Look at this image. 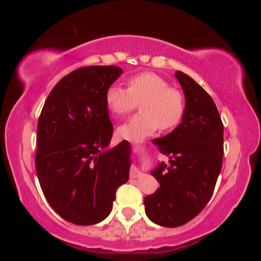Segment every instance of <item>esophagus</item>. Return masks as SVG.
Returning <instances> with one entry per match:
<instances>
[{
  "instance_id": "esophagus-1",
  "label": "esophagus",
  "mask_w": 261,
  "mask_h": 261,
  "mask_svg": "<svg viewBox=\"0 0 261 261\" xmlns=\"http://www.w3.org/2000/svg\"><path fill=\"white\" fill-rule=\"evenodd\" d=\"M134 148H139V145L138 144H135L134 145ZM140 175H141V173L140 171L137 169L136 167H134V168H131V170H130V177L131 178H138V177H140Z\"/></svg>"
}]
</instances>
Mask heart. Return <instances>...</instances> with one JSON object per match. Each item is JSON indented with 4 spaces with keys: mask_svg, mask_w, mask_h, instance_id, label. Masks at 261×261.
<instances>
[{
    "mask_svg": "<svg viewBox=\"0 0 261 261\" xmlns=\"http://www.w3.org/2000/svg\"><path fill=\"white\" fill-rule=\"evenodd\" d=\"M139 102L141 113L118 129L123 138L139 140L158 127L162 131L174 129L185 113L182 92L154 72L137 73L127 79V88L112 85L106 92V105L115 116H125Z\"/></svg>",
    "mask_w": 261,
    "mask_h": 261,
    "instance_id": "obj_1",
    "label": "heart"
}]
</instances>
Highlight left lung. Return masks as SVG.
Returning <instances> with one entry per match:
<instances>
[{"instance_id": "1", "label": "left lung", "mask_w": 261, "mask_h": 261, "mask_svg": "<svg viewBox=\"0 0 261 261\" xmlns=\"http://www.w3.org/2000/svg\"><path fill=\"white\" fill-rule=\"evenodd\" d=\"M185 95L183 121L154 139L169 163L152 171L160 188L144 199L145 212L163 227L183 226L205 208L222 167L223 124L211 95L182 71L176 72Z\"/></svg>"}]
</instances>
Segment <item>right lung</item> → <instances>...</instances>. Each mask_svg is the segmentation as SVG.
Here are the masks:
<instances>
[{"label":"right lung","mask_w":261,"mask_h":261,"mask_svg":"<svg viewBox=\"0 0 261 261\" xmlns=\"http://www.w3.org/2000/svg\"><path fill=\"white\" fill-rule=\"evenodd\" d=\"M121 73L114 65L73 70L53 88L39 116V183L51 208L79 226L107 218L129 179V143L107 148L114 127L106 92Z\"/></svg>","instance_id":"add662e5"}]
</instances>
